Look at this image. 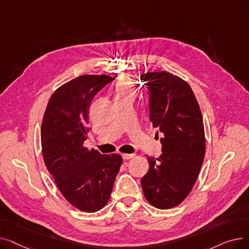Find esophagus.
<instances>
[{
  "label": "esophagus",
  "instance_id": "1",
  "mask_svg": "<svg viewBox=\"0 0 249 249\" xmlns=\"http://www.w3.org/2000/svg\"><path fill=\"white\" fill-rule=\"evenodd\" d=\"M122 158H123V160H131V159H133V158H134V154H128V153H124V154H122Z\"/></svg>",
  "mask_w": 249,
  "mask_h": 249
}]
</instances>
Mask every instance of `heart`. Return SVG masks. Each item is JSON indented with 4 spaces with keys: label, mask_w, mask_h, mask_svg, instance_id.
<instances>
[{
    "label": "heart",
    "mask_w": 249,
    "mask_h": 249,
    "mask_svg": "<svg viewBox=\"0 0 249 249\" xmlns=\"http://www.w3.org/2000/svg\"><path fill=\"white\" fill-rule=\"evenodd\" d=\"M136 95V89L131 78L128 75H121L118 77L115 84V99L130 97L134 98Z\"/></svg>",
    "instance_id": "heart-1"
}]
</instances>
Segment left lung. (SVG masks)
I'll list each match as a JSON object with an SVG mask.
<instances>
[{
  "label": "left lung",
  "mask_w": 249,
  "mask_h": 249,
  "mask_svg": "<svg viewBox=\"0 0 249 249\" xmlns=\"http://www.w3.org/2000/svg\"><path fill=\"white\" fill-rule=\"evenodd\" d=\"M149 95V120L158 129L162 153L147 156L149 168L141 178L146 200L165 210L179 205L191 193L204 161L206 140L203 117L190 85L161 71L140 76Z\"/></svg>",
  "instance_id": "left-lung-1"
}]
</instances>
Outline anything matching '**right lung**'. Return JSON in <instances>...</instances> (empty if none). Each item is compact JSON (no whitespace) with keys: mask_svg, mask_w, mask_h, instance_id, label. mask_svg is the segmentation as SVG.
<instances>
[{"mask_svg":"<svg viewBox=\"0 0 249 249\" xmlns=\"http://www.w3.org/2000/svg\"><path fill=\"white\" fill-rule=\"evenodd\" d=\"M114 78L86 74L62 85L52 94L41 125L48 172L68 202L88 213L108 203L123 160L119 154H101L84 147L91 100Z\"/></svg>","mask_w":249,"mask_h":249,"instance_id":"right-lung-1","label":"right lung"}]
</instances>
